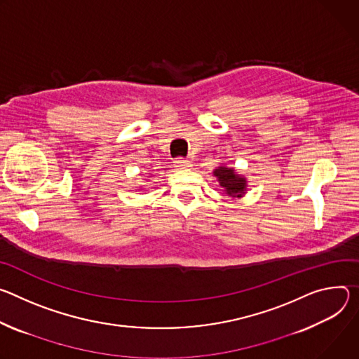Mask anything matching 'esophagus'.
Listing matches in <instances>:
<instances>
[{
    "mask_svg": "<svg viewBox=\"0 0 359 359\" xmlns=\"http://www.w3.org/2000/svg\"><path fill=\"white\" fill-rule=\"evenodd\" d=\"M174 165H175L178 170H184V168L191 167V161H188V159H185V158H175V159H174Z\"/></svg>",
    "mask_w": 359,
    "mask_h": 359,
    "instance_id": "obj_1",
    "label": "esophagus"
}]
</instances>
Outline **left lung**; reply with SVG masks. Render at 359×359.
<instances>
[{"label":"left lung","instance_id":"left-lung-1","mask_svg":"<svg viewBox=\"0 0 359 359\" xmlns=\"http://www.w3.org/2000/svg\"><path fill=\"white\" fill-rule=\"evenodd\" d=\"M214 175L217 177V181L224 188L225 194L232 198H240L247 191V180L236 174L233 168H226L225 165L218 167L214 170Z\"/></svg>","mask_w":359,"mask_h":359}]
</instances>
